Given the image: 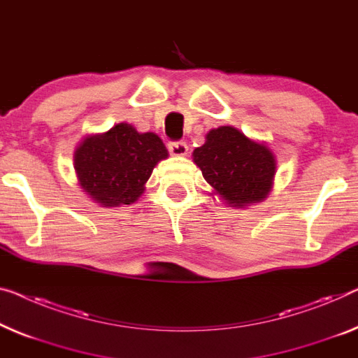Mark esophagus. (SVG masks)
<instances>
[{"label":"esophagus","instance_id":"obj_1","mask_svg":"<svg viewBox=\"0 0 358 358\" xmlns=\"http://www.w3.org/2000/svg\"><path fill=\"white\" fill-rule=\"evenodd\" d=\"M169 151L172 156H186L188 154V146L185 141H172L169 143Z\"/></svg>","mask_w":358,"mask_h":358}]
</instances>
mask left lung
I'll use <instances>...</instances> for the list:
<instances>
[{
	"label": "left lung",
	"instance_id": "left-lung-1",
	"mask_svg": "<svg viewBox=\"0 0 358 358\" xmlns=\"http://www.w3.org/2000/svg\"><path fill=\"white\" fill-rule=\"evenodd\" d=\"M202 177L230 207L244 209L270 194L276 173L275 154L234 127L213 128L193 151Z\"/></svg>",
	"mask_w": 358,
	"mask_h": 358
}]
</instances>
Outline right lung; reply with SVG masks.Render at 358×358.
<instances>
[{
  "label": "right lung",
  "instance_id": "add662e5",
  "mask_svg": "<svg viewBox=\"0 0 358 358\" xmlns=\"http://www.w3.org/2000/svg\"><path fill=\"white\" fill-rule=\"evenodd\" d=\"M169 151L156 133L117 124L101 135H90L73 152L80 188L103 207L133 204L145 193L154 167Z\"/></svg>",
  "mask_w": 358,
  "mask_h": 358
}]
</instances>
